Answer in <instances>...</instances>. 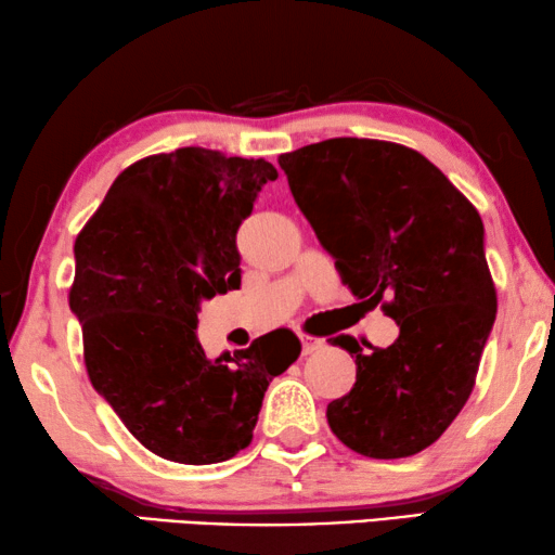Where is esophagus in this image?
<instances>
[{
    "label": "esophagus",
    "mask_w": 555,
    "mask_h": 555,
    "mask_svg": "<svg viewBox=\"0 0 555 555\" xmlns=\"http://www.w3.org/2000/svg\"><path fill=\"white\" fill-rule=\"evenodd\" d=\"M299 341H302V353H305V357H307V353L317 351L324 344V339L312 337V334H299Z\"/></svg>",
    "instance_id": "34e87169"
}]
</instances>
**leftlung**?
I'll list each match as a JSON object with an SVG mask.
<instances>
[{"instance_id": "obj_1", "label": "left lung", "mask_w": 555, "mask_h": 555, "mask_svg": "<svg viewBox=\"0 0 555 555\" xmlns=\"http://www.w3.org/2000/svg\"><path fill=\"white\" fill-rule=\"evenodd\" d=\"M278 162L341 283L401 330L386 349L330 339L357 357V384L326 405L330 428L363 457H411L465 408L492 332L482 218L433 162L396 142L334 138Z\"/></svg>"}]
</instances>
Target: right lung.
I'll return each mask as SVG.
<instances>
[{
	"instance_id": "right-lung-1",
	"label": "right lung",
	"mask_w": 555,
	"mask_h": 555,
	"mask_svg": "<svg viewBox=\"0 0 555 555\" xmlns=\"http://www.w3.org/2000/svg\"><path fill=\"white\" fill-rule=\"evenodd\" d=\"M266 159L204 147L127 167L78 233L68 305L83 330L90 384L154 455L214 465L248 448L270 380L302 344L289 330L208 359L196 339L202 299L241 287L235 233Z\"/></svg>"
}]
</instances>
